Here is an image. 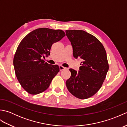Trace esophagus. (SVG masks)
<instances>
[{
	"label": "esophagus",
	"instance_id": "esophagus-1",
	"mask_svg": "<svg viewBox=\"0 0 127 127\" xmlns=\"http://www.w3.org/2000/svg\"><path fill=\"white\" fill-rule=\"evenodd\" d=\"M59 70H60L61 71L63 70H64V69H65V67H64V66H62V65H59Z\"/></svg>",
	"mask_w": 127,
	"mask_h": 127
}]
</instances>
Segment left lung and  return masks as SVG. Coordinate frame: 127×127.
<instances>
[{"label":"left lung","mask_w":127,"mask_h":127,"mask_svg":"<svg viewBox=\"0 0 127 127\" xmlns=\"http://www.w3.org/2000/svg\"><path fill=\"white\" fill-rule=\"evenodd\" d=\"M75 58L82 59L79 71L70 69L71 76L66 81L68 91L77 98L85 99L101 88L109 70L106 51L99 40L81 30H66Z\"/></svg>","instance_id":"obj_1"}]
</instances>
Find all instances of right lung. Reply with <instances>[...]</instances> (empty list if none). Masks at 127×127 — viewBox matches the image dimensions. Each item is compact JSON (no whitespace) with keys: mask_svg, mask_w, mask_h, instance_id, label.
Listing matches in <instances>:
<instances>
[{"mask_svg":"<svg viewBox=\"0 0 127 127\" xmlns=\"http://www.w3.org/2000/svg\"><path fill=\"white\" fill-rule=\"evenodd\" d=\"M65 35L59 29L38 28L28 34L20 43L13 66L18 81L28 93L37 94L46 90L59 71L57 65L45 63L42 58L49 56L52 44Z\"/></svg>","mask_w":127,"mask_h":127,"instance_id":"obj_1","label":"right lung"}]
</instances>
